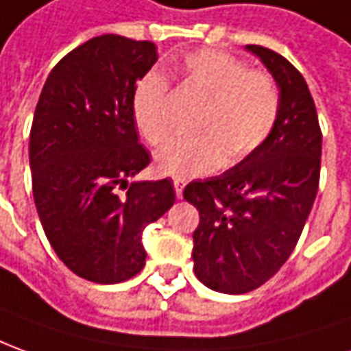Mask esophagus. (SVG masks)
I'll return each instance as SVG.
<instances>
[{
  "label": "esophagus",
  "mask_w": 351,
  "mask_h": 351,
  "mask_svg": "<svg viewBox=\"0 0 351 351\" xmlns=\"http://www.w3.org/2000/svg\"><path fill=\"white\" fill-rule=\"evenodd\" d=\"M173 189H176V197L181 199V197H183V189H185V181L173 180Z\"/></svg>",
  "instance_id": "34e87169"
}]
</instances>
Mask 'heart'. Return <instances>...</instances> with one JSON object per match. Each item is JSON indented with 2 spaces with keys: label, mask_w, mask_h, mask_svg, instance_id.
Segmentation results:
<instances>
[{
  "label": "heart",
  "mask_w": 351,
  "mask_h": 351,
  "mask_svg": "<svg viewBox=\"0 0 351 351\" xmlns=\"http://www.w3.org/2000/svg\"><path fill=\"white\" fill-rule=\"evenodd\" d=\"M185 84L206 97L195 122L200 134L164 147L156 154V170L187 180L216 170L221 160L235 164L269 137L279 116V91L271 76L248 70L226 51L202 49L183 60ZM139 134L152 147L171 137L168 84L162 74L149 72L135 86L132 99Z\"/></svg>",
  "instance_id": "heart-1"
}]
</instances>
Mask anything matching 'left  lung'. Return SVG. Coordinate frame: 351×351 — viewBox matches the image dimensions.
<instances>
[{
    "label": "left lung",
    "mask_w": 351,
    "mask_h": 351,
    "mask_svg": "<svg viewBox=\"0 0 351 351\" xmlns=\"http://www.w3.org/2000/svg\"><path fill=\"white\" fill-rule=\"evenodd\" d=\"M246 51L279 88L275 128L231 170L183 191L200 216L193 233L195 275L223 294L254 291L281 269L306 226L321 171V128L304 76L267 47Z\"/></svg>",
    "instance_id": "1"
}]
</instances>
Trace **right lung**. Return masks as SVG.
Instances as JSON below:
<instances>
[{
  "label": "right lung",
  "instance_id": "add662e5",
  "mask_svg": "<svg viewBox=\"0 0 351 351\" xmlns=\"http://www.w3.org/2000/svg\"><path fill=\"white\" fill-rule=\"evenodd\" d=\"M156 59L152 42L91 38L51 70L34 112L38 216L60 262L86 281L114 285L141 271L143 229L176 202L170 180L130 183L151 162L132 99Z\"/></svg>",
  "mask_w": 351,
  "mask_h": 351
}]
</instances>
